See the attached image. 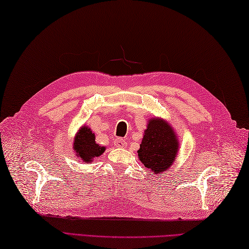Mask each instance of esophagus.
<instances>
[{
	"mask_svg": "<svg viewBox=\"0 0 249 249\" xmlns=\"http://www.w3.org/2000/svg\"><path fill=\"white\" fill-rule=\"evenodd\" d=\"M113 144L116 147H125L126 144H127V142H126L123 138H115L113 141Z\"/></svg>",
	"mask_w": 249,
	"mask_h": 249,
	"instance_id": "obj_1",
	"label": "esophagus"
}]
</instances>
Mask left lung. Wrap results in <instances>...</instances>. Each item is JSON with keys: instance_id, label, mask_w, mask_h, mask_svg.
<instances>
[{"instance_id": "8db88e82", "label": "left lung", "mask_w": 249, "mask_h": 249, "mask_svg": "<svg viewBox=\"0 0 249 249\" xmlns=\"http://www.w3.org/2000/svg\"><path fill=\"white\" fill-rule=\"evenodd\" d=\"M178 140L173 129L166 122L152 119L144 131L138 150L139 160L154 174L163 176L178 154Z\"/></svg>"}]
</instances>
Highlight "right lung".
<instances>
[{
  "mask_svg": "<svg viewBox=\"0 0 249 249\" xmlns=\"http://www.w3.org/2000/svg\"><path fill=\"white\" fill-rule=\"evenodd\" d=\"M73 150L84 162L92 161L95 157L102 155L106 150L105 146H99L95 142V135L88 127L81 128L73 142Z\"/></svg>",
  "mask_w": 249,
  "mask_h": 249,
  "instance_id": "obj_1",
  "label": "right lung"
}]
</instances>
